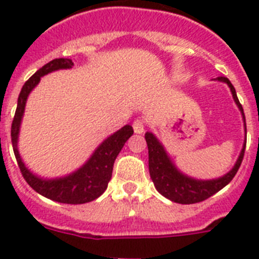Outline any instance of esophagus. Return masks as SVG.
Here are the masks:
<instances>
[{"label": "esophagus", "mask_w": 259, "mask_h": 259, "mask_svg": "<svg viewBox=\"0 0 259 259\" xmlns=\"http://www.w3.org/2000/svg\"><path fill=\"white\" fill-rule=\"evenodd\" d=\"M132 127H134L135 134L141 135L145 131V120H144V119H136L134 122V124H132Z\"/></svg>", "instance_id": "esophagus-1"}]
</instances>
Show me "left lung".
I'll return each instance as SVG.
<instances>
[{"mask_svg": "<svg viewBox=\"0 0 259 259\" xmlns=\"http://www.w3.org/2000/svg\"><path fill=\"white\" fill-rule=\"evenodd\" d=\"M217 80L223 81L230 87L233 100L241 111L242 119H244V130H245L246 134L245 115H244V110H242L241 104L237 98L236 91L227 77L219 76L217 77ZM145 140L148 144V150H149V174L153 183H154L155 189L170 201H174L176 203H183V205L205 201L206 198L211 197L212 194L221 191L222 188H224L236 175L242 162V158H244L246 145L245 139L236 163L226 175L221 176L218 179L198 180L179 171V168L171 161L170 155L167 154L164 146L159 143V140L152 132H146Z\"/></svg>", "mask_w": 259, "mask_h": 259, "instance_id": "obj_1", "label": "left lung"}]
</instances>
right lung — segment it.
Returning <instances> with one entry per match:
<instances>
[{
  "label": "right lung",
  "mask_w": 259,
  "mask_h": 259,
  "mask_svg": "<svg viewBox=\"0 0 259 259\" xmlns=\"http://www.w3.org/2000/svg\"><path fill=\"white\" fill-rule=\"evenodd\" d=\"M72 66L74 63L68 58L53 59L49 63L42 66L40 70L36 71L35 74L24 83L19 97H18L17 111L14 115L13 124H11V143H13L14 154L17 158L20 172L29 184V187H32L37 193L49 200L61 203L79 205V203H87L96 200L106 191L107 184L111 179L115 158L118 157L119 152L124 146L125 141L134 135V128L131 125H124L115 134L107 137L106 140L100 144V146L93 152V154L83 166L74 172L62 176V178L44 179V178L35 175L27 168L24 162L22 161L19 150H18L20 123H22L23 114H24L27 98L32 92V89L40 83V79L44 75L57 70L71 68Z\"/></svg>",
  "instance_id": "add662e5"
}]
</instances>
